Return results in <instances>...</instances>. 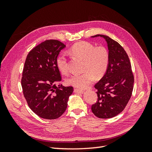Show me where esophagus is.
Listing matches in <instances>:
<instances>
[{
  "instance_id": "34e87169",
  "label": "esophagus",
  "mask_w": 152,
  "mask_h": 152,
  "mask_svg": "<svg viewBox=\"0 0 152 152\" xmlns=\"http://www.w3.org/2000/svg\"><path fill=\"white\" fill-rule=\"evenodd\" d=\"M74 91L75 92V93H81V94H82V93H84V91H83V90H81V89H74Z\"/></svg>"
}]
</instances>
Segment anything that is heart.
<instances>
[{"label":"heart","instance_id":"heart-1","mask_svg":"<svg viewBox=\"0 0 152 152\" xmlns=\"http://www.w3.org/2000/svg\"><path fill=\"white\" fill-rule=\"evenodd\" d=\"M69 52L72 56L84 60L83 70L86 72L70 76L66 80L68 85L84 89L93 82L95 76L101 78L107 70L110 56L108 50L104 46L95 47L88 42H80L71 47ZM57 65L62 74L69 72L68 61L64 55H61L57 58Z\"/></svg>","mask_w":152,"mask_h":152}]
</instances>
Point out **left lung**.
<instances>
[{"label": "left lung", "mask_w": 152, "mask_h": 152, "mask_svg": "<svg viewBox=\"0 0 152 152\" xmlns=\"http://www.w3.org/2000/svg\"><path fill=\"white\" fill-rule=\"evenodd\" d=\"M99 37L106 42L110 61L104 75L95 85L98 100L91 110L96 117L108 119L119 114L127 104L133 92L134 76L129 59L121 45L106 35L91 37Z\"/></svg>", "instance_id": "8db88e82"}]
</instances>
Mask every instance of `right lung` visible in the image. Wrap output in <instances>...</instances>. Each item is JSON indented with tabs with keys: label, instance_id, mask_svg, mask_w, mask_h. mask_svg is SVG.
Masks as SVG:
<instances>
[{
	"label": "right lung",
	"instance_id": "1",
	"mask_svg": "<svg viewBox=\"0 0 152 152\" xmlns=\"http://www.w3.org/2000/svg\"><path fill=\"white\" fill-rule=\"evenodd\" d=\"M65 47L59 40H48L31 50L25 60L23 92L29 108L42 118H59L65 112L73 92L71 86H57L61 81L57 58Z\"/></svg>",
	"mask_w": 152,
	"mask_h": 152
}]
</instances>
